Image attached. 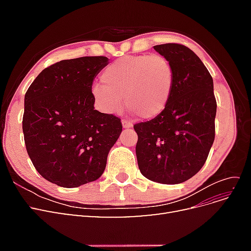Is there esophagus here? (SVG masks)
Masks as SVG:
<instances>
[{
	"mask_svg": "<svg viewBox=\"0 0 251 251\" xmlns=\"http://www.w3.org/2000/svg\"><path fill=\"white\" fill-rule=\"evenodd\" d=\"M123 126H124L125 128H132V127H133V125H132V123H130V121H127V120L124 119V120H123Z\"/></svg>",
	"mask_w": 251,
	"mask_h": 251,
	"instance_id": "esophagus-1",
	"label": "esophagus"
}]
</instances>
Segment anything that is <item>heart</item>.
<instances>
[{
  "label": "heart",
  "instance_id": "obj_1",
  "mask_svg": "<svg viewBox=\"0 0 251 251\" xmlns=\"http://www.w3.org/2000/svg\"><path fill=\"white\" fill-rule=\"evenodd\" d=\"M102 86L92 93L103 112L116 113L126 108L141 119H154L168 108L175 87V70L163 55H126L104 68Z\"/></svg>",
  "mask_w": 251,
  "mask_h": 251
}]
</instances>
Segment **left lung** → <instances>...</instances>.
Returning a JSON list of instances; mask_svg holds the SVG:
<instances>
[{"label": "left lung", "mask_w": 251, "mask_h": 251, "mask_svg": "<svg viewBox=\"0 0 251 251\" xmlns=\"http://www.w3.org/2000/svg\"><path fill=\"white\" fill-rule=\"evenodd\" d=\"M154 49L172 63L175 87L160 116L134 126L136 156L144 177L178 184L202 169L214 143V81L202 60L184 45L169 43Z\"/></svg>", "instance_id": "8db88e82"}]
</instances>
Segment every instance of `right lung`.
<instances>
[{
	"instance_id": "add662e5",
	"label": "right lung",
	"mask_w": 251,
	"mask_h": 251,
	"mask_svg": "<svg viewBox=\"0 0 251 251\" xmlns=\"http://www.w3.org/2000/svg\"><path fill=\"white\" fill-rule=\"evenodd\" d=\"M105 56L60 60L44 69L25 94L23 133L42 177L77 187L100 178L123 131L120 118L94 110L92 83Z\"/></svg>"
}]
</instances>
